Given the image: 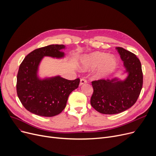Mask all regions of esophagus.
I'll list each match as a JSON object with an SVG mask.
<instances>
[{"label":"esophagus","mask_w":156,"mask_h":156,"mask_svg":"<svg viewBox=\"0 0 156 156\" xmlns=\"http://www.w3.org/2000/svg\"><path fill=\"white\" fill-rule=\"evenodd\" d=\"M87 82V81L86 79H85V78H81V79L80 80V85H82L86 83Z\"/></svg>","instance_id":"1"}]
</instances>
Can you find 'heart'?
I'll return each instance as SVG.
<instances>
[{
    "label": "heart",
    "instance_id": "b5f03b06",
    "mask_svg": "<svg viewBox=\"0 0 156 156\" xmlns=\"http://www.w3.org/2000/svg\"><path fill=\"white\" fill-rule=\"evenodd\" d=\"M84 66L87 68H94L100 67L96 75L98 77H104L111 73L117 66L116 60L114 57L104 52H97L86 57L83 61Z\"/></svg>",
    "mask_w": 156,
    "mask_h": 156
}]
</instances>
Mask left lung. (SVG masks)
<instances>
[{
  "mask_svg": "<svg viewBox=\"0 0 156 156\" xmlns=\"http://www.w3.org/2000/svg\"><path fill=\"white\" fill-rule=\"evenodd\" d=\"M128 73L123 81L100 79L92 81L94 92L90 104L98 112L115 114L123 112L136 102L143 85V73L140 60L132 52L116 47Z\"/></svg>",
  "mask_w": 156,
  "mask_h": 156,
  "instance_id": "left-lung-1",
  "label": "left lung"
}]
</instances>
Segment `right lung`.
I'll use <instances>...</instances> for the list:
<instances>
[{
  "mask_svg": "<svg viewBox=\"0 0 156 156\" xmlns=\"http://www.w3.org/2000/svg\"><path fill=\"white\" fill-rule=\"evenodd\" d=\"M64 45H50L35 49L21 63L17 75L16 90L24 108L37 115L52 117L60 114L66 105L72 91L78 87L80 78L68 80L60 76L39 80L38 66L44 56L62 57Z\"/></svg>",
  "mask_w": 156,
  "mask_h": 156,
  "instance_id": "right-lung-1",
  "label": "right lung"
}]
</instances>
